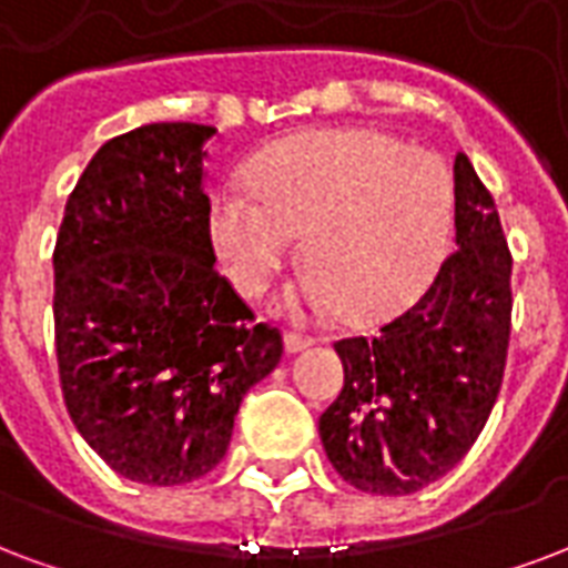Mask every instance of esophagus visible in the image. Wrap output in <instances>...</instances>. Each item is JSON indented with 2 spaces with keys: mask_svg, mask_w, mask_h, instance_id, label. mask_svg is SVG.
I'll return each instance as SVG.
<instances>
[{
  "mask_svg": "<svg viewBox=\"0 0 568 568\" xmlns=\"http://www.w3.org/2000/svg\"><path fill=\"white\" fill-rule=\"evenodd\" d=\"M314 344V338H305V335H296V332H287L284 335V349L287 353H302V349H308Z\"/></svg>",
  "mask_w": 568,
  "mask_h": 568,
  "instance_id": "esophagus-1",
  "label": "esophagus"
}]
</instances>
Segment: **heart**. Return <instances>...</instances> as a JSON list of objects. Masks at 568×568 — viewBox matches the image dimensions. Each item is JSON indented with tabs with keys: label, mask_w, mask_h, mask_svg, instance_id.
<instances>
[{
	"label": "heart",
	"mask_w": 568,
	"mask_h": 568,
	"mask_svg": "<svg viewBox=\"0 0 568 568\" xmlns=\"http://www.w3.org/2000/svg\"><path fill=\"white\" fill-rule=\"evenodd\" d=\"M248 187L209 209V242L242 296H260L302 236L308 272L290 290L296 311L386 317L440 266L455 185L440 158L365 128L290 138L251 164Z\"/></svg>",
	"instance_id": "1"
}]
</instances>
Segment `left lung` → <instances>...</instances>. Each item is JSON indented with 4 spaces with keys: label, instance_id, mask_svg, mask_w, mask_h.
Masks as SVG:
<instances>
[{
    "label": "left lung",
    "instance_id": "left-lung-1",
    "mask_svg": "<svg viewBox=\"0 0 568 568\" xmlns=\"http://www.w3.org/2000/svg\"><path fill=\"white\" fill-rule=\"evenodd\" d=\"M511 254L470 158H455V251L422 300L335 353L344 389L320 416L353 488L404 497L462 462L491 416L511 329Z\"/></svg>",
    "mask_w": 568,
    "mask_h": 568
}]
</instances>
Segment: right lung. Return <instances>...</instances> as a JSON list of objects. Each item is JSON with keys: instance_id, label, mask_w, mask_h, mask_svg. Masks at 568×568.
<instances>
[{"instance_id": "obj_1", "label": "right lung", "mask_w": 568, "mask_h": 568, "mask_svg": "<svg viewBox=\"0 0 568 568\" xmlns=\"http://www.w3.org/2000/svg\"><path fill=\"white\" fill-rule=\"evenodd\" d=\"M212 125L106 140L77 179L53 251L59 381L83 440L140 485H185L227 455L281 332L254 323L209 242Z\"/></svg>"}]
</instances>
